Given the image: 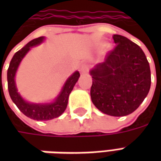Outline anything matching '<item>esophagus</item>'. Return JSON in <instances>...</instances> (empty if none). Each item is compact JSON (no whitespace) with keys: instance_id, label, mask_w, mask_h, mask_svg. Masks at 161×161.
Instances as JSON below:
<instances>
[{"instance_id":"34e87169","label":"esophagus","mask_w":161,"mask_h":161,"mask_svg":"<svg viewBox=\"0 0 161 161\" xmlns=\"http://www.w3.org/2000/svg\"><path fill=\"white\" fill-rule=\"evenodd\" d=\"M80 72L82 74H86L88 72V65L86 64H82V66L80 68Z\"/></svg>"}]
</instances>
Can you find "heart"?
Here are the masks:
<instances>
[{
  "instance_id": "b5f03b06",
  "label": "heart",
  "mask_w": 161,
  "mask_h": 161,
  "mask_svg": "<svg viewBox=\"0 0 161 161\" xmlns=\"http://www.w3.org/2000/svg\"><path fill=\"white\" fill-rule=\"evenodd\" d=\"M106 46L105 44H102V45H101V46H103H103Z\"/></svg>"
}]
</instances>
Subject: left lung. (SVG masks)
<instances>
[{"label":"left lung","instance_id":"obj_1","mask_svg":"<svg viewBox=\"0 0 161 161\" xmlns=\"http://www.w3.org/2000/svg\"><path fill=\"white\" fill-rule=\"evenodd\" d=\"M114 50L90 71L91 97L106 115L124 116L137 109L151 86V71L142 48L128 38L113 35Z\"/></svg>","mask_w":161,"mask_h":161}]
</instances>
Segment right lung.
Instances as JSON below:
<instances>
[{
    "instance_id": "obj_1",
    "label": "right lung",
    "mask_w": 161,
    "mask_h": 161,
    "mask_svg": "<svg viewBox=\"0 0 161 161\" xmlns=\"http://www.w3.org/2000/svg\"><path fill=\"white\" fill-rule=\"evenodd\" d=\"M44 40L45 37H39L27 43L22 49L18 51L14 55L8 69V88L12 101L24 115L37 121H48L57 118L63 114L68 104V99L70 92L73 90V87L80 77V74L77 70L70 75V77H68V79L65 81L59 94L52 103H34L23 99L16 87L15 74L19 64L23 58L26 56V53L29 52L32 47L40 45Z\"/></svg>"
}]
</instances>
